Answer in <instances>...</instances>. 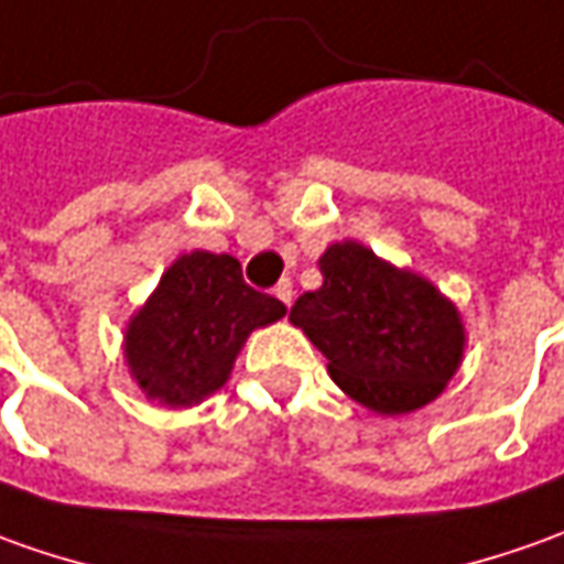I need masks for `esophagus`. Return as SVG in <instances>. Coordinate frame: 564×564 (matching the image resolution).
<instances>
[{
	"instance_id": "esophagus-1",
	"label": "esophagus",
	"mask_w": 564,
	"mask_h": 564,
	"mask_svg": "<svg viewBox=\"0 0 564 564\" xmlns=\"http://www.w3.org/2000/svg\"><path fill=\"white\" fill-rule=\"evenodd\" d=\"M274 296L281 299L283 305L290 308V302H293V283H290V281L278 283V286H274Z\"/></svg>"
}]
</instances>
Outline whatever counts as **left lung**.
Here are the masks:
<instances>
[{"instance_id":"8db88e82","label":"left lung","mask_w":564,"mask_h":564,"mask_svg":"<svg viewBox=\"0 0 564 564\" xmlns=\"http://www.w3.org/2000/svg\"><path fill=\"white\" fill-rule=\"evenodd\" d=\"M317 268L321 290L302 293L290 321L327 358L333 382L386 416L435 401L466 348L457 305L358 240L327 247Z\"/></svg>"}]
</instances>
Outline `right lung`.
<instances>
[{"label": "right lung", "mask_w": 564, "mask_h": 564, "mask_svg": "<svg viewBox=\"0 0 564 564\" xmlns=\"http://www.w3.org/2000/svg\"><path fill=\"white\" fill-rule=\"evenodd\" d=\"M281 299L252 290L228 252L178 256L126 327V364L138 389L166 408L218 392L259 327L281 321Z\"/></svg>", "instance_id": "obj_1"}]
</instances>
